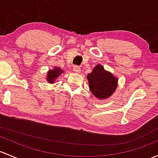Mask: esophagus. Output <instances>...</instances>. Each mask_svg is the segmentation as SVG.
Returning <instances> with one entry per match:
<instances>
[{"label":"esophagus","mask_w":158,"mask_h":158,"mask_svg":"<svg viewBox=\"0 0 158 158\" xmlns=\"http://www.w3.org/2000/svg\"><path fill=\"white\" fill-rule=\"evenodd\" d=\"M73 71L76 73H79L81 71L80 67L79 66H73Z\"/></svg>","instance_id":"1"}]
</instances>
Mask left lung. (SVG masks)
<instances>
[{
    "label": "left lung",
    "mask_w": 158,
    "mask_h": 158,
    "mask_svg": "<svg viewBox=\"0 0 158 158\" xmlns=\"http://www.w3.org/2000/svg\"><path fill=\"white\" fill-rule=\"evenodd\" d=\"M89 89L99 99L107 98L114 92L117 86V79L98 64L87 76Z\"/></svg>",
    "instance_id": "obj_1"
}]
</instances>
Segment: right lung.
Returning a JSON list of instances; mask_svg holds the SVG:
<instances>
[{
    "label": "right lung",
    "instance_id": "right-lung-1",
    "mask_svg": "<svg viewBox=\"0 0 158 158\" xmlns=\"http://www.w3.org/2000/svg\"><path fill=\"white\" fill-rule=\"evenodd\" d=\"M63 70L60 68H54V70H50L48 74V82H54L55 81L56 78L60 76V74L62 73Z\"/></svg>",
    "mask_w": 158,
    "mask_h": 158
}]
</instances>
